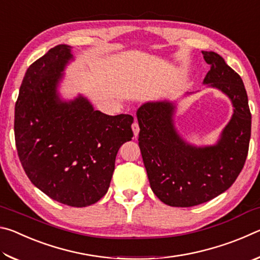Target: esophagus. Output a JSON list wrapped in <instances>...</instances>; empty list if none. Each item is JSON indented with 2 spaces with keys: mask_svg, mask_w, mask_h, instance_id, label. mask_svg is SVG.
I'll return each instance as SVG.
<instances>
[{
  "mask_svg": "<svg viewBox=\"0 0 260 260\" xmlns=\"http://www.w3.org/2000/svg\"><path fill=\"white\" fill-rule=\"evenodd\" d=\"M132 129H133V133L135 136L139 135V132H140V127H139V122L134 120L133 124H132Z\"/></svg>",
  "mask_w": 260,
  "mask_h": 260,
  "instance_id": "esophagus-1",
  "label": "esophagus"
}]
</instances>
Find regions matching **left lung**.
<instances>
[{"label": "left lung", "mask_w": 260, "mask_h": 260, "mask_svg": "<svg viewBox=\"0 0 260 260\" xmlns=\"http://www.w3.org/2000/svg\"><path fill=\"white\" fill-rule=\"evenodd\" d=\"M202 54L211 65L203 82L226 94L234 107L217 144L193 147L184 142L173 125L175 105L167 101L144 103L136 112L139 147L150 187L162 203L178 208L205 203L226 191L243 169L251 135L241 77L217 52Z\"/></svg>", "instance_id": "obj_1"}]
</instances>
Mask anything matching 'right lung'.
Wrapping results in <instances>:
<instances>
[{"label":"right lung","instance_id":"add662e5","mask_svg":"<svg viewBox=\"0 0 260 260\" xmlns=\"http://www.w3.org/2000/svg\"><path fill=\"white\" fill-rule=\"evenodd\" d=\"M71 47L58 45L30 65L15 108V140L26 175L50 199L76 208L107 193L117 152L133 138L131 114L108 116L88 100L60 101L57 86Z\"/></svg>","mask_w":260,"mask_h":260}]
</instances>
